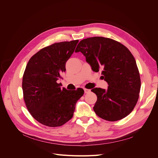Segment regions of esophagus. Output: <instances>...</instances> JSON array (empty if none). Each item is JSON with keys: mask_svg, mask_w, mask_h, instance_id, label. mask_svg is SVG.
Listing matches in <instances>:
<instances>
[{"mask_svg": "<svg viewBox=\"0 0 158 158\" xmlns=\"http://www.w3.org/2000/svg\"><path fill=\"white\" fill-rule=\"evenodd\" d=\"M84 90L85 94H88L90 92V89H86V88H84Z\"/></svg>", "mask_w": 158, "mask_h": 158, "instance_id": "34e87169", "label": "esophagus"}]
</instances>
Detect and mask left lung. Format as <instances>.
<instances>
[{
    "mask_svg": "<svg viewBox=\"0 0 158 158\" xmlns=\"http://www.w3.org/2000/svg\"><path fill=\"white\" fill-rule=\"evenodd\" d=\"M75 52L85 56L93 71L102 70L107 89L95 88L98 99L94 111L109 121L126 117L135 108L139 98L141 82L135 57L127 47L117 41L93 37L80 41Z\"/></svg>",
    "mask_w": 158,
    "mask_h": 158,
    "instance_id": "8db88e82",
    "label": "left lung"
}]
</instances>
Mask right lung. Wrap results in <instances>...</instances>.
Returning <instances> with one entry per match:
<instances>
[{
    "instance_id": "obj_1",
    "label": "right lung",
    "mask_w": 158,
    "mask_h": 158,
    "mask_svg": "<svg viewBox=\"0 0 158 158\" xmlns=\"http://www.w3.org/2000/svg\"><path fill=\"white\" fill-rule=\"evenodd\" d=\"M78 40L55 43L41 49L28 61L22 79L23 99L36 121L50 127L63 125L73 117L76 103L84 92L61 88L56 81Z\"/></svg>"
}]
</instances>
